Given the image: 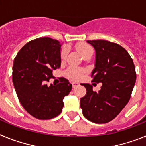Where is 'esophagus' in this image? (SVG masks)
Instances as JSON below:
<instances>
[{
  "label": "esophagus",
  "instance_id": "34e87169",
  "mask_svg": "<svg viewBox=\"0 0 146 146\" xmlns=\"http://www.w3.org/2000/svg\"><path fill=\"white\" fill-rule=\"evenodd\" d=\"M72 84H73V88H76V87H78L79 85V83H77V82H73V83H72Z\"/></svg>",
  "mask_w": 146,
  "mask_h": 146
}]
</instances>
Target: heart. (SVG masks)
Returning <instances> with one entry per match:
<instances>
[{"label": "heart", "instance_id": "b5f03b06", "mask_svg": "<svg viewBox=\"0 0 146 146\" xmlns=\"http://www.w3.org/2000/svg\"><path fill=\"white\" fill-rule=\"evenodd\" d=\"M76 50H78V52L80 53L82 56H84L89 52H93V49L90 45L84 44V43H81L79 44L76 45ZM67 56V49L66 47L62 48L61 50V54H60V57L62 61H64L66 57ZM84 70L83 69H79V68H76V67H71L67 69L66 71V74L69 77H70L71 79H74V80H79V79H82L84 75Z\"/></svg>", "mask_w": 146, "mask_h": 146}]
</instances>
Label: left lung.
I'll use <instances>...</instances> for the list:
<instances>
[{
  "mask_svg": "<svg viewBox=\"0 0 146 146\" xmlns=\"http://www.w3.org/2000/svg\"><path fill=\"white\" fill-rule=\"evenodd\" d=\"M96 51L92 82H102L100 90L90 84H82L86 94L80 99L84 117L98 124L113 120L129 101L136 82L135 66L126 50L105 40L87 41ZM94 84V83H93Z\"/></svg>",
  "mask_w": 146,
  "mask_h": 146,
  "instance_id": "1",
  "label": "left lung"
}]
</instances>
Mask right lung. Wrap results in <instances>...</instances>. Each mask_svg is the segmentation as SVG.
Here are the masks:
<instances>
[{
  "mask_svg": "<svg viewBox=\"0 0 146 146\" xmlns=\"http://www.w3.org/2000/svg\"><path fill=\"white\" fill-rule=\"evenodd\" d=\"M59 41L48 37L34 39L18 52L13 64V82L21 104L38 119H50L61 113L63 99L72 89L65 78L58 84H47L52 71L61 67Z\"/></svg>",
  "mask_w": 146,
  "mask_h": 146,
  "instance_id": "1",
  "label": "right lung"
}]
</instances>
